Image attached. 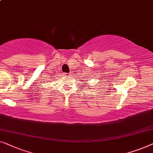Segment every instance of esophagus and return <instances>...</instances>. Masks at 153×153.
Here are the masks:
<instances>
[{"label": "esophagus", "instance_id": "obj_1", "mask_svg": "<svg viewBox=\"0 0 153 153\" xmlns=\"http://www.w3.org/2000/svg\"><path fill=\"white\" fill-rule=\"evenodd\" d=\"M64 76H66V77H68V76H70V74H69V73H64Z\"/></svg>", "mask_w": 153, "mask_h": 153}]
</instances>
